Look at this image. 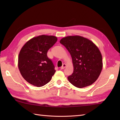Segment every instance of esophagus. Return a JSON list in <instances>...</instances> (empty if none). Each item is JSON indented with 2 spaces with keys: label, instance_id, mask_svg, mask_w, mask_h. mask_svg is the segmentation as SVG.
<instances>
[{
  "label": "esophagus",
  "instance_id": "obj_1",
  "mask_svg": "<svg viewBox=\"0 0 120 120\" xmlns=\"http://www.w3.org/2000/svg\"><path fill=\"white\" fill-rule=\"evenodd\" d=\"M66 67H67V65H66V64H63V66H61V67L60 68H61V69H64V68H66Z\"/></svg>",
  "mask_w": 120,
  "mask_h": 120
}]
</instances>
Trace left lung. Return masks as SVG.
Segmentation results:
<instances>
[{"mask_svg":"<svg viewBox=\"0 0 120 120\" xmlns=\"http://www.w3.org/2000/svg\"><path fill=\"white\" fill-rule=\"evenodd\" d=\"M71 54L74 71L68 79L72 85L82 88L92 85L103 68L102 56L99 48L90 39L79 35L68 36L60 39Z\"/></svg>","mask_w":120,"mask_h":120,"instance_id":"obj_1","label":"left lung"}]
</instances>
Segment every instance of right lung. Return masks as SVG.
<instances>
[{"label":"right lung","instance_id":"1","mask_svg":"<svg viewBox=\"0 0 120 120\" xmlns=\"http://www.w3.org/2000/svg\"><path fill=\"white\" fill-rule=\"evenodd\" d=\"M57 40V38L53 35H41L25 43L19 53L18 67L25 81L41 87L51 80L56 71L47 52Z\"/></svg>","mask_w":120,"mask_h":120}]
</instances>
